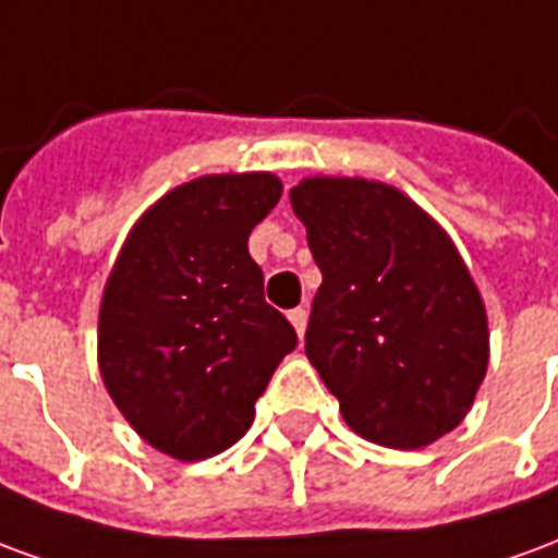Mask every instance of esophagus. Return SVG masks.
<instances>
[{"instance_id":"obj_1","label":"esophagus","mask_w":558,"mask_h":558,"mask_svg":"<svg viewBox=\"0 0 558 558\" xmlns=\"http://www.w3.org/2000/svg\"><path fill=\"white\" fill-rule=\"evenodd\" d=\"M290 323H292V328L299 331V338H302L304 328H307V311H304V307H295V311H290Z\"/></svg>"}]
</instances>
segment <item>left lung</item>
<instances>
[{"mask_svg":"<svg viewBox=\"0 0 558 558\" xmlns=\"http://www.w3.org/2000/svg\"><path fill=\"white\" fill-rule=\"evenodd\" d=\"M323 271L304 352L352 430L424 448L454 430L490 362L481 292L451 235L386 182L311 175L290 191Z\"/></svg>","mask_w":558,"mask_h":558,"instance_id":"obj_1","label":"left lung"}]
</instances>
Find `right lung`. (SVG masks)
<instances>
[{
	"mask_svg": "<svg viewBox=\"0 0 558 558\" xmlns=\"http://www.w3.org/2000/svg\"><path fill=\"white\" fill-rule=\"evenodd\" d=\"M271 172L172 187L128 232L98 314V367L151 448L206 460L242 439L295 328L266 304L247 235L278 206Z\"/></svg>",
	"mask_w": 558,
	"mask_h": 558,
	"instance_id": "add662e5",
	"label": "right lung"
}]
</instances>
